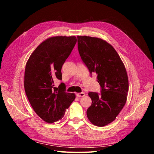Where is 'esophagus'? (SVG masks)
<instances>
[{
    "label": "esophagus",
    "mask_w": 154,
    "mask_h": 154,
    "mask_svg": "<svg viewBox=\"0 0 154 154\" xmlns=\"http://www.w3.org/2000/svg\"><path fill=\"white\" fill-rule=\"evenodd\" d=\"M76 95H77V97H83L84 95H85V93H77V94H76Z\"/></svg>",
    "instance_id": "esophagus-1"
}]
</instances>
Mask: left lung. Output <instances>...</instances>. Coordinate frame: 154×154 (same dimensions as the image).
I'll return each mask as SVG.
<instances>
[{"label":"left lung","mask_w":154,"mask_h":154,"mask_svg":"<svg viewBox=\"0 0 154 154\" xmlns=\"http://www.w3.org/2000/svg\"><path fill=\"white\" fill-rule=\"evenodd\" d=\"M78 49L82 61L91 73L97 74L101 94L90 92L92 100L87 116L94 125L111 123L127 101L128 80L120 57L111 44L103 39L86 36H77Z\"/></svg>","instance_id":"8db88e82"}]
</instances>
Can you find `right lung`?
<instances>
[{"instance_id": "1", "label": "right lung", "mask_w": 154, "mask_h": 154, "mask_svg": "<svg viewBox=\"0 0 154 154\" xmlns=\"http://www.w3.org/2000/svg\"><path fill=\"white\" fill-rule=\"evenodd\" d=\"M76 42L75 36L48 38L36 47L26 63L25 91L33 110L47 123L61 120L75 98L74 93L65 92L64 83L56 88L54 81L62 79V66Z\"/></svg>"}]
</instances>
